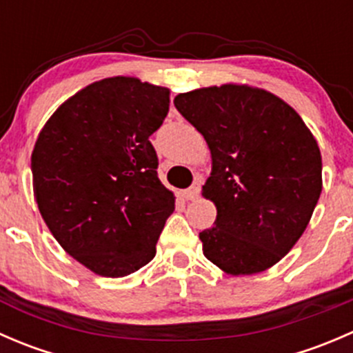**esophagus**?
<instances>
[{
    "label": "esophagus",
    "mask_w": 353,
    "mask_h": 353,
    "mask_svg": "<svg viewBox=\"0 0 353 353\" xmlns=\"http://www.w3.org/2000/svg\"><path fill=\"white\" fill-rule=\"evenodd\" d=\"M181 194H183L184 199H196L199 194V183H194L193 186L188 188V190H184Z\"/></svg>",
    "instance_id": "esophagus-1"
}]
</instances>
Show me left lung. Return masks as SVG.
I'll return each mask as SVG.
<instances>
[{
    "mask_svg": "<svg viewBox=\"0 0 353 353\" xmlns=\"http://www.w3.org/2000/svg\"><path fill=\"white\" fill-rule=\"evenodd\" d=\"M174 105L212 152L203 194L215 203L216 220L199 232L203 254L230 275L279 263L321 194V154L311 131L282 99L248 85L198 88Z\"/></svg>",
    "mask_w": 353,
    "mask_h": 353,
    "instance_id": "1",
    "label": "left lung"
}]
</instances>
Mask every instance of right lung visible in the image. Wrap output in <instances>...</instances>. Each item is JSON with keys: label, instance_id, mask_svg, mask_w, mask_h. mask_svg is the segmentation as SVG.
<instances>
[{"label": "right lung", "instance_id": "right-lung-1", "mask_svg": "<svg viewBox=\"0 0 353 353\" xmlns=\"http://www.w3.org/2000/svg\"><path fill=\"white\" fill-rule=\"evenodd\" d=\"M169 112V88L114 77L68 99L32 152L34 194L63 249L102 276L152 261L174 194L157 176L150 137Z\"/></svg>", "mask_w": 353, "mask_h": 353}]
</instances>
